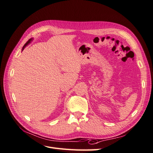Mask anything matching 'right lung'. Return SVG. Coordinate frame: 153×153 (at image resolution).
<instances>
[{
	"label": "right lung",
	"mask_w": 153,
	"mask_h": 153,
	"mask_svg": "<svg viewBox=\"0 0 153 153\" xmlns=\"http://www.w3.org/2000/svg\"><path fill=\"white\" fill-rule=\"evenodd\" d=\"M32 39H33V38H31V39H29V41H27V42L24 45V47H23V48H22V51H23V50H24V49L25 48V47H26V46H27V45H28L30 42H31V41L32 40Z\"/></svg>",
	"instance_id": "obj_1"
}]
</instances>
